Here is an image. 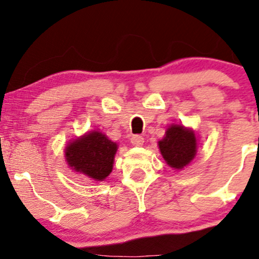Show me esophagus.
Segmentation results:
<instances>
[{
  "label": "esophagus",
  "mask_w": 259,
  "mask_h": 259,
  "mask_svg": "<svg viewBox=\"0 0 259 259\" xmlns=\"http://www.w3.org/2000/svg\"><path fill=\"white\" fill-rule=\"evenodd\" d=\"M130 142H132V144L134 146H142L144 144V138L140 137V135H133Z\"/></svg>",
  "instance_id": "1"
}]
</instances>
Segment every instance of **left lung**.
<instances>
[{
	"mask_svg": "<svg viewBox=\"0 0 259 259\" xmlns=\"http://www.w3.org/2000/svg\"><path fill=\"white\" fill-rule=\"evenodd\" d=\"M159 150L165 163L176 170L189 165L197 155L198 137L192 127L170 124L165 135L158 142Z\"/></svg>",
	"mask_w": 259,
	"mask_h": 259,
	"instance_id": "8db88e82",
	"label": "left lung"
}]
</instances>
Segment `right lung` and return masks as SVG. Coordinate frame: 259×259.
<instances>
[{
    "instance_id": "add662e5",
    "label": "right lung",
    "mask_w": 259,
    "mask_h": 259,
    "mask_svg": "<svg viewBox=\"0 0 259 259\" xmlns=\"http://www.w3.org/2000/svg\"><path fill=\"white\" fill-rule=\"evenodd\" d=\"M117 146L100 130H91L65 146V161L71 170L103 182L113 171Z\"/></svg>"
}]
</instances>
